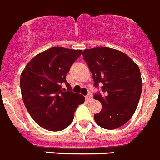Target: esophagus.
<instances>
[{
    "label": "esophagus",
    "instance_id": "1",
    "mask_svg": "<svg viewBox=\"0 0 160 160\" xmlns=\"http://www.w3.org/2000/svg\"><path fill=\"white\" fill-rule=\"evenodd\" d=\"M85 99H86V101H90V100L92 99V97L91 94H88L87 96H85Z\"/></svg>",
    "mask_w": 160,
    "mask_h": 160
}]
</instances>
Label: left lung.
Listing matches in <instances>:
<instances>
[{
	"mask_svg": "<svg viewBox=\"0 0 160 160\" xmlns=\"http://www.w3.org/2000/svg\"><path fill=\"white\" fill-rule=\"evenodd\" d=\"M83 59L92 74L94 86L99 88L94 99L102 105L94 114L98 126L114 130L128 122L135 112L142 93L139 68L122 51L99 47L83 51Z\"/></svg>",
	"mask_w": 160,
	"mask_h": 160,
	"instance_id": "8db88e82",
	"label": "left lung"
}]
</instances>
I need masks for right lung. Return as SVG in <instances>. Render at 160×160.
Here are the masks:
<instances>
[{"label":"right lung","instance_id":"1","mask_svg":"<svg viewBox=\"0 0 160 160\" xmlns=\"http://www.w3.org/2000/svg\"><path fill=\"white\" fill-rule=\"evenodd\" d=\"M80 50L55 47L34 57L21 75L20 86L25 106L34 122L51 131L69 126L84 96L73 92L66 76ZM65 84L67 90L62 88Z\"/></svg>","mask_w":160,"mask_h":160}]
</instances>
